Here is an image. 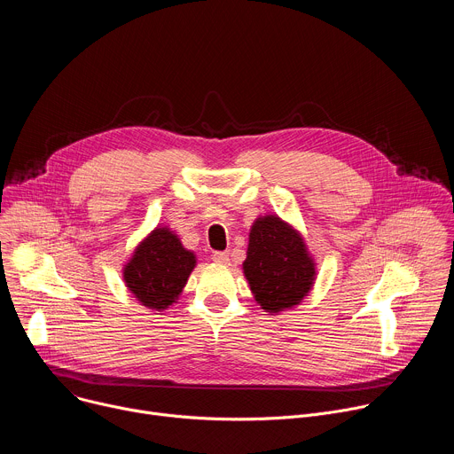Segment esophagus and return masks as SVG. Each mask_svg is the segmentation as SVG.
Segmentation results:
<instances>
[{
    "instance_id": "esophagus-1",
    "label": "esophagus",
    "mask_w": 454,
    "mask_h": 454,
    "mask_svg": "<svg viewBox=\"0 0 454 454\" xmlns=\"http://www.w3.org/2000/svg\"><path fill=\"white\" fill-rule=\"evenodd\" d=\"M214 261L217 264H223V266H228L230 264V254L226 251H215L214 253Z\"/></svg>"
}]
</instances>
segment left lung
I'll use <instances>...</instances> for the list:
<instances>
[{
    "mask_svg": "<svg viewBox=\"0 0 454 454\" xmlns=\"http://www.w3.org/2000/svg\"><path fill=\"white\" fill-rule=\"evenodd\" d=\"M242 273L254 301L275 316L301 305L316 284L317 264L296 226L264 214L251 223Z\"/></svg>",
    "mask_w": 454,
    "mask_h": 454,
    "instance_id": "1",
    "label": "left lung"
}]
</instances>
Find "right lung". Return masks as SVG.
<instances>
[{
  "label": "right lung",
  "mask_w": 454,
  "mask_h": 454,
  "mask_svg": "<svg viewBox=\"0 0 454 454\" xmlns=\"http://www.w3.org/2000/svg\"><path fill=\"white\" fill-rule=\"evenodd\" d=\"M198 256L186 249L177 233L163 224L151 230L121 268V278L140 305L163 312L177 303Z\"/></svg>",
  "instance_id": "right-lung-1"
}]
</instances>
